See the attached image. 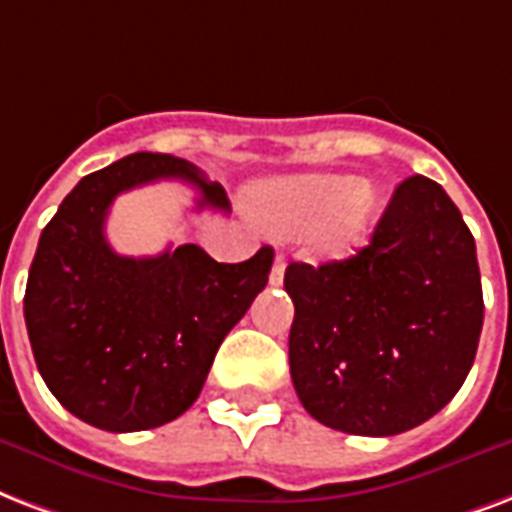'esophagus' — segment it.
I'll return each mask as SVG.
<instances>
[{
    "instance_id": "1",
    "label": "esophagus",
    "mask_w": 512,
    "mask_h": 512,
    "mask_svg": "<svg viewBox=\"0 0 512 512\" xmlns=\"http://www.w3.org/2000/svg\"><path fill=\"white\" fill-rule=\"evenodd\" d=\"M284 271H287V263H284V255H276V263L271 268V284H279L284 282Z\"/></svg>"
}]
</instances>
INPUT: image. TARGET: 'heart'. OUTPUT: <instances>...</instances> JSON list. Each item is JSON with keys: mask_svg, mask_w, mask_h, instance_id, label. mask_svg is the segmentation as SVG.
Here are the masks:
<instances>
[{"mask_svg": "<svg viewBox=\"0 0 512 512\" xmlns=\"http://www.w3.org/2000/svg\"><path fill=\"white\" fill-rule=\"evenodd\" d=\"M252 201L268 228L284 236L311 230V244L327 257H343L360 247L376 212L373 187L343 174L271 179L257 187Z\"/></svg>", "mask_w": 512, "mask_h": 512, "instance_id": "1", "label": "heart"}]
</instances>
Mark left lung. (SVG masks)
I'll return each mask as SVG.
<instances>
[{
    "label": "left lung",
    "mask_w": 512,
    "mask_h": 512,
    "mask_svg": "<svg viewBox=\"0 0 512 512\" xmlns=\"http://www.w3.org/2000/svg\"><path fill=\"white\" fill-rule=\"evenodd\" d=\"M290 373L319 424L389 438L432 419L473 368L483 327L475 239L432 179L400 182L368 247L290 263Z\"/></svg>",
    "instance_id": "obj_1"
}]
</instances>
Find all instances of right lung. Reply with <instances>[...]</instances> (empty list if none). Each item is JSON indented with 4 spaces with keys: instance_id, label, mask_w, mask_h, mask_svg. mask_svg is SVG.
Listing matches in <instances>:
<instances>
[{
    "instance_id": "add662e5",
    "label": "right lung",
    "mask_w": 512,
    "mask_h": 512,
    "mask_svg": "<svg viewBox=\"0 0 512 512\" xmlns=\"http://www.w3.org/2000/svg\"><path fill=\"white\" fill-rule=\"evenodd\" d=\"M182 179L198 209L230 212L222 185L193 163L136 152L77 182L39 236L23 317L48 389L107 432L169 424L198 400L214 354L268 284L273 249L217 263L182 244L155 257L117 255L107 212L131 187Z\"/></svg>"
}]
</instances>
